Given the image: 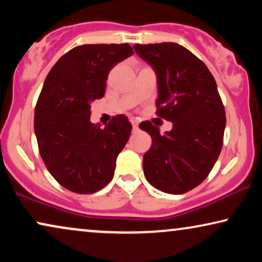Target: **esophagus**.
Listing matches in <instances>:
<instances>
[{"instance_id": "obj_1", "label": "esophagus", "mask_w": 262, "mask_h": 262, "mask_svg": "<svg viewBox=\"0 0 262 262\" xmlns=\"http://www.w3.org/2000/svg\"><path fill=\"white\" fill-rule=\"evenodd\" d=\"M131 124H132V127H134V130H138V120H136L132 118L131 119Z\"/></svg>"}]
</instances>
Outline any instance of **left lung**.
Masks as SVG:
<instances>
[{"mask_svg":"<svg viewBox=\"0 0 262 262\" xmlns=\"http://www.w3.org/2000/svg\"><path fill=\"white\" fill-rule=\"evenodd\" d=\"M134 49L156 74L157 116L173 123L164 135L149 121L139 125L152 141L143 156L145 179L162 192L186 193L205 180L223 145L227 119L216 81L202 60L177 42Z\"/></svg>","mask_w":262,"mask_h":262,"instance_id":"8db88e82","label":"left lung"}]
</instances>
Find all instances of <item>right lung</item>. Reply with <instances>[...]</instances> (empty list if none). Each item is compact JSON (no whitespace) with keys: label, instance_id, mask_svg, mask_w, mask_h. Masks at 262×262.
Segmentation results:
<instances>
[{"label":"right lung","instance_id":"add662e5","mask_svg":"<svg viewBox=\"0 0 262 262\" xmlns=\"http://www.w3.org/2000/svg\"><path fill=\"white\" fill-rule=\"evenodd\" d=\"M132 55L127 44L81 45L45 78L34 111L35 137L46 168L71 192H98L112 180L132 126L123 114L103 128L92 124L91 105L105 94L112 68Z\"/></svg>","mask_w":262,"mask_h":262}]
</instances>
